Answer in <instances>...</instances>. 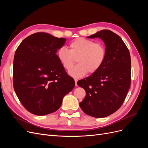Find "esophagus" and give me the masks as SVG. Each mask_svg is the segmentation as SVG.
<instances>
[{
	"label": "esophagus",
	"instance_id": "obj_1",
	"mask_svg": "<svg viewBox=\"0 0 148 148\" xmlns=\"http://www.w3.org/2000/svg\"><path fill=\"white\" fill-rule=\"evenodd\" d=\"M77 82H78V79H75V86H77Z\"/></svg>",
	"mask_w": 148,
	"mask_h": 148
}]
</instances>
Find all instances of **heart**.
<instances>
[{
  "label": "heart",
  "instance_id": "1",
  "mask_svg": "<svg viewBox=\"0 0 148 148\" xmlns=\"http://www.w3.org/2000/svg\"><path fill=\"white\" fill-rule=\"evenodd\" d=\"M70 51L60 47L57 52L58 59L64 68L69 70L77 59L78 65L69 71L73 77H81L96 72L104 64L106 57V49L101 42H96L91 39L79 38L69 44Z\"/></svg>",
  "mask_w": 148,
  "mask_h": 148
}]
</instances>
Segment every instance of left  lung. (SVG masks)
<instances>
[{"label": "left lung", "mask_w": 148, "mask_h": 148, "mask_svg": "<svg viewBox=\"0 0 148 148\" xmlns=\"http://www.w3.org/2000/svg\"><path fill=\"white\" fill-rule=\"evenodd\" d=\"M87 38L102 39L106 57L99 70L77 82L86 93L79 106L87 115L103 118L117 111L127 96L131 83L130 54L123 40L110 30L103 29Z\"/></svg>", "instance_id": "1"}]
</instances>
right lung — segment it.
Segmentation results:
<instances>
[{
	"label": "right lung",
	"instance_id": "add662e5",
	"mask_svg": "<svg viewBox=\"0 0 148 148\" xmlns=\"http://www.w3.org/2000/svg\"><path fill=\"white\" fill-rule=\"evenodd\" d=\"M65 41V38L36 33L26 38L15 52L13 88L22 105L34 115L54 112L75 87L74 79L56 54Z\"/></svg>",
	"mask_w": 148,
	"mask_h": 148
}]
</instances>
